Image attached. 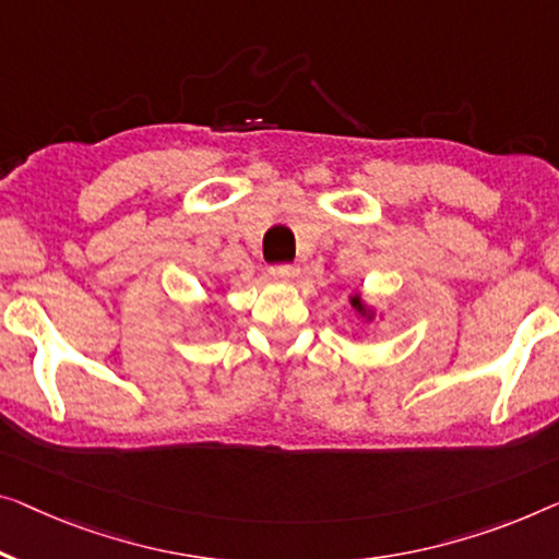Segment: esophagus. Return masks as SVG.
I'll list each match as a JSON object with an SVG mask.
<instances>
[{
  "label": "esophagus",
  "instance_id": "esophagus-1",
  "mask_svg": "<svg viewBox=\"0 0 559 559\" xmlns=\"http://www.w3.org/2000/svg\"><path fill=\"white\" fill-rule=\"evenodd\" d=\"M271 276L278 281H290L298 276V269L294 263H276V265H271Z\"/></svg>",
  "mask_w": 559,
  "mask_h": 559
}]
</instances>
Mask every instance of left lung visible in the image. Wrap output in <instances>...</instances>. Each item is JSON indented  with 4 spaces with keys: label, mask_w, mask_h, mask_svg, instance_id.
Wrapping results in <instances>:
<instances>
[{
    "label": "left lung",
    "mask_w": 559,
    "mask_h": 559,
    "mask_svg": "<svg viewBox=\"0 0 559 559\" xmlns=\"http://www.w3.org/2000/svg\"><path fill=\"white\" fill-rule=\"evenodd\" d=\"M354 306H356V308H359V311H364V306H361V301H359V298H354Z\"/></svg>",
    "instance_id": "left-lung-1"
}]
</instances>
